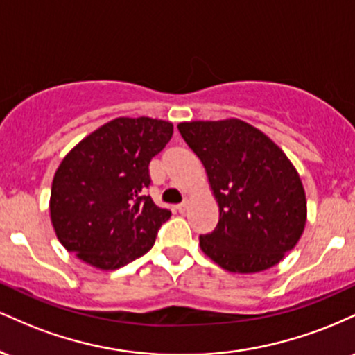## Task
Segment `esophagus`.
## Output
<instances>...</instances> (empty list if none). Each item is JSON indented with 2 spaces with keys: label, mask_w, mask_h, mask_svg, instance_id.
<instances>
[{
  "label": "esophagus",
  "mask_w": 355,
  "mask_h": 355,
  "mask_svg": "<svg viewBox=\"0 0 355 355\" xmlns=\"http://www.w3.org/2000/svg\"><path fill=\"white\" fill-rule=\"evenodd\" d=\"M187 209H189V200H183L182 203H178L177 205V210L180 211V214H185Z\"/></svg>",
  "instance_id": "1"
}]
</instances>
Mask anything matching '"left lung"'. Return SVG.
Returning <instances> with one entry per match:
<instances>
[{"label":"left lung","instance_id":"obj_1","mask_svg":"<svg viewBox=\"0 0 355 355\" xmlns=\"http://www.w3.org/2000/svg\"><path fill=\"white\" fill-rule=\"evenodd\" d=\"M178 130L200 158L218 203V223L200 248L229 272L255 274L277 266L297 245L307 200L295 166L255 126L229 118L183 121Z\"/></svg>","mask_w":355,"mask_h":355}]
</instances>
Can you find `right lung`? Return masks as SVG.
Instances as JSON below:
<instances>
[{
	"label": "right lung",
	"mask_w": 355,
	"mask_h": 355,
	"mask_svg": "<svg viewBox=\"0 0 355 355\" xmlns=\"http://www.w3.org/2000/svg\"><path fill=\"white\" fill-rule=\"evenodd\" d=\"M172 135L170 121L120 116L85 137L53 178L50 217L61 245L101 270L146 254L172 215L146 195L150 162Z\"/></svg>",
	"instance_id": "obj_1"
}]
</instances>
